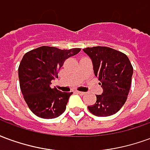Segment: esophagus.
<instances>
[{"mask_svg":"<svg viewBox=\"0 0 150 150\" xmlns=\"http://www.w3.org/2000/svg\"><path fill=\"white\" fill-rule=\"evenodd\" d=\"M76 93H78V94H79L80 96H83V95H85V92H83V91H76Z\"/></svg>","mask_w":150,"mask_h":150,"instance_id":"34e87169","label":"esophagus"}]
</instances>
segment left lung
Wrapping results in <instances>:
<instances>
[{
    "label": "left lung",
    "mask_w": 150,
    "mask_h": 150,
    "mask_svg": "<svg viewBox=\"0 0 150 150\" xmlns=\"http://www.w3.org/2000/svg\"><path fill=\"white\" fill-rule=\"evenodd\" d=\"M92 61L95 75L100 81L103 93L96 96V104L88 110L97 116L116 113L125 103L132 83L133 68L124 53L107 46L83 50Z\"/></svg>",
    "instance_id": "left-lung-1"
}]
</instances>
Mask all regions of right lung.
<instances>
[{
    "instance_id": "add662e5",
    "label": "right lung",
    "mask_w": 150,
    "mask_h": 150,
    "mask_svg": "<svg viewBox=\"0 0 150 150\" xmlns=\"http://www.w3.org/2000/svg\"><path fill=\"white\" fill-rule=\"evenodd\" d=\"M80 50L43 46L25 54L18 67L20 88L28 107L37 116L53 119L64 112L72 92H62L50 85L58 78L66 59Z\"/></svg>"
}]
</instances>
